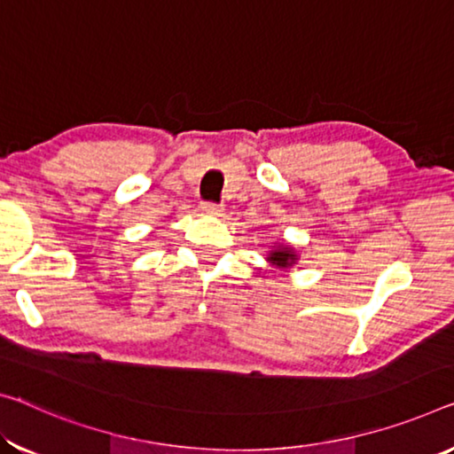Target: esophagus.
<instances>
[{"label": "esophagus", "instance_id": "esophagus-1", "mask_svg": "<svg viewBox=\"0 0 454 454\" xmlns=\"http://www.w3.org/2000/svg\"><path fill=\"white\" fill-rule=\"evenodd\" d=\"M200 211H203L205 215H211V217H221L223 207L217 203H211V200H207V203H200Z\"/></svg>", "mask_w": 454, "mask_h": 454}]
</instances>
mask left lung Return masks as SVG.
Here are the masks:
<instances>
[{
    "label": "left lung",
    "mask_w": 454,
    "mask_h": 454,
    "mask_svg": "<svg viewBox=\"0 0 454 454\" xmlns=\"http://www.w3.org/2000/svg\"><path fill=\"white\" fill-rule=\"evenodd\" d=\"M268 260L271 262V263H276V266H282V268H286V266H290L292 262L296 260V255H294V251H292L290 247H278L276 251H271V257H268Z\"/></svg>",
    "instance_id": "obj_1"
}]
</instances>
